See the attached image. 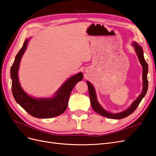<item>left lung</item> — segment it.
I'll list each match as a JSON object with an SVG mask.
<instances>
[{
	"label": "left lung",
	"mask_w": 156,
	"mask_h": 156,
	"mask_svg": "<svg viewBox=\"0 0 156 156\" xmlns=\"http://www.w3.org/2000/svg\"><path fill=\"white\" fill-rule=\"evenodd\" d=\"M132 46L135 48V51L137 54V56L139 60V62L140 64H141L142 67H143V89H142L141 93L139 95V97L137 98V99L134 100V101L132 102V104L130 105V106L127 109H126L124 112L117 113H110L106 111V110H105L101 106V105L99 104L98 101L96 91H95L94 86L91 84V83H90L89 81H87L91 107L95 112L101 115L103 117L109 118V119H121L129 116V115H131L135 110L136 109L140 102H141L142 99L144 97L146 94H147L148 87V79H147V74L148 72V64L147 62L145 61L144 58L143 48L140 47L137 42H133Z\"/></svg>",
	"instance_id": "1"
}]
</instances>
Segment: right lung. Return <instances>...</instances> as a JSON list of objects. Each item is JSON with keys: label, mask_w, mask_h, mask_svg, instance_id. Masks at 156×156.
Instances as JSON below:
<instances>
[{"label": "right lung", "mask_w": 156, "mask_h": 156, "mask_svg": "<svg viewBox=\"0 0 156 156\" xmlns=\"http://www.w3.org/2000/svg\"><path fill=\"white\" fill-rule=\"evenodd\" d=\"M30 39L25 40L23 47L16 55L10 70L12 89L16 101L32 116L39 119L57 117L66 110L70 94L74 87L83 79V74L78 73L63 83L51 98H34L28 95L19 82L18 71L20 62L26 51Z\"/></svg>", "instance_id": "1"}]
</instances>
